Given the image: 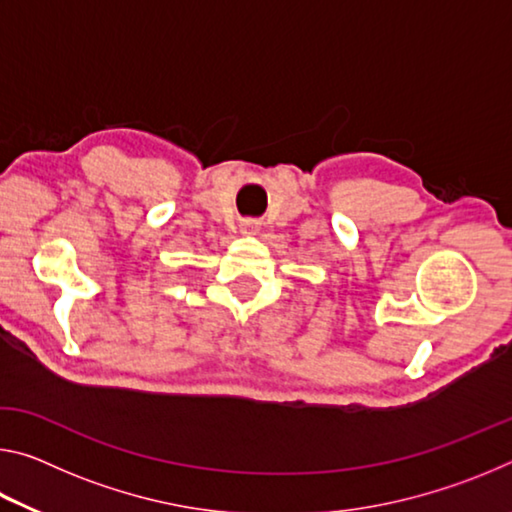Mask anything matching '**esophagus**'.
Returning <instances> with one entry per match:
<instances>
[{
  "label": "esophagus",
  "instance_id": "esophagus-1",
  "mask_svg": "<svg viewBox=\"0 0 512 512\" xmlns=\"http://www.w3.org/2000/svg\"><path fill=\"white\" fill-rule=\"evenodd\" d=\"M259 230V221L257 219H244L241 221V232H246V235H255Z\"/></svg>",
  "mask_w": 512,
  "mask_h": 512
}]
</instances>
